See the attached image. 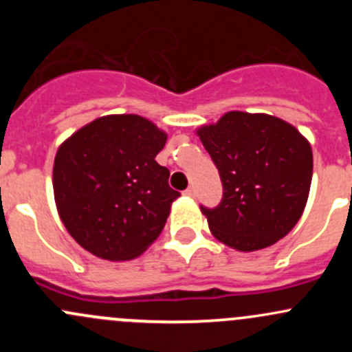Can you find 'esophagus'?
I'll list each match as a JSON object with an SVG mask.
<instances>
[{"instance_id": "1", "label": "esophagus", "mask_w": 352, "mask_h": 352, "mask_svg": "<svg viewBox=\"0 0 352 352\" xmlns=\"http://www.w3.org/2000/svg\"><path fill=\"white\" fill-rule=\"evenodd\" d=\"M184 196L194 197V196H196V189H194V187H189V189H187L186 192H184Z\"/></svg>"}]
</instances>
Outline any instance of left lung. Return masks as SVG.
<instances>
[{
    "label": "left lung",
    "mask_w": 352,
    "mask_h": 352,
    "mask_svg": "<svg viewBox=\"0 0 352 352\" xmlns=\"http://www.w3.org/2000/svg\"><path fill=\"white\" fill-rule=\"evenodd\" d=\"M196 134L218 166L223 201L201 208L212 236L239 252L271 247L307 206L314 153L307 138L269 113L232 110Z\"/></svg>",
    "instance_id": "obj_1"
}]
</instances>
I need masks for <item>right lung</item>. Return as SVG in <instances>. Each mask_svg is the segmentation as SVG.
Masks as SVG:
<instances>
[{
	"instance_id": "obj_1",
	"label": "right lung",
	"mask_w": 352,
	"mask_h": 352,
	"mask_svg": "<svg viewBox=\"0 0 352 352\" xmlns=\"http://www.w3.org/2000/svg\"><path fill=\"white\" fill-rule=\"evenodd\" d=\"M166 133L136 113L97 117L59 144L52 166L58 214L74 242L104 261L140 257L180 196L155 156Z\"/></svg>"
}]
</instances>
